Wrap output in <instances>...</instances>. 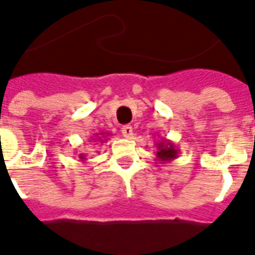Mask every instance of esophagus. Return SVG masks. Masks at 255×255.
Masks as SVG:
<instances>
[{"label": "esophagus", "mask_w": 255, "mask_h": 255, "mask_svg": "<svg viewBox=\"0 0 255 255\" xmlns=\"http://www.w3.org/2000/svg\"><path fill=\"white\" fill-rule=\"evenodd\" d=\"M122 135L126 137V139H131L132 136H133V129H132L131 126H124L122 128Z\"/></svg>", "instance_id": "esophagus-1"}]
</instances>
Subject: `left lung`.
I'll list each match as a JSON object with an SVG mask.
<instances>
[{
  "mask_svg": "<svg viewBox=\"0 0 255 255\" xmlns=\"http://www.w3.org/2000/svg\"><path fill=\"white\" fill-rule=\"evenodd\" d=\"M156 148H157V151H156V160L160 161L161 164L170 163L172 160L177 159L178 153H180L178 148L176 147V144L172 143L170 140L164 139V137L156 143Z\"/></svg>",
  "mask_w": 255,
  "mask_h": 255,
  "instance_id": "8db88e82",
  "label": "left lung"
}]
</instances>
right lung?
<instances>
[{"label":"right lung","mask_w":255,"mask_h":255,"mask_svg":"<svg viewBox=\"0 0 255 255\" xmlns=\"http://www.w3.org/2000/svg\"><path fill=\"white\" fill-rule=\"evenodd\" d=\"M107 136H110V133H104V132H100V133H96L95 137H92L94 139V141H99V143H104V141H107ZM79 159H81V161H85L86 159V155L85 153H81L79 155Z\"/></svg>","instance_id":"obj_1"}]
</instances>
